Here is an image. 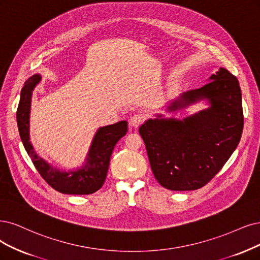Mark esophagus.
Listing matches in <instances>:
<instances>
[{"instance_id": "esophagus-1", "label": "esophagus", "mask_w": 260, "mask_h": 260, "mask_svg": "<svg viewBox=\"0 0 260 260\" xmlns=\"http://www.w3.org/2000/svg\"><path fill=\"white\" fill-rule=\"evenodd\" d=\"M145 121V115L143 114H141V113H136V114H134L133 117L129 119V125L131 126H133V127H138L139 125Z\"/></svg>"}]
</instances>
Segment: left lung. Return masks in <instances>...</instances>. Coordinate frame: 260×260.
<instances>
[{
  "instance_id": "obj_1",
  "label": "left lung",
  "mask_w": 260,
  "mask_h": 260,
  "mask_svg": "<svg viewBox=\"0 0 260 260\" xmlns=\"http://www.w3.org/2000/svg\"><path fill=\"white\" fill-rule=\"evenodd\" d=\"M210 80L184 93L168 109L201 99L210 101V108L183 121L148 120L139 127L153 175L170 190H194L208 184L241 139L244 118L237 77L220 67Z\"/></svg>"
}]
</instances>
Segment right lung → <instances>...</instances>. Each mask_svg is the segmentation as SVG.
Returning a JSON list of instances; mask_svg holds the SVG:
<instances>
[{"label":"right lung","mask_w":260,"mask_h":260,"mask_svg":"<svg viewBox=\"0 0 260 260\" xmlns=\"http://www.w3.org/2000/svg\"><path fill=\"white\" fill-rule=\"evenodd\" d=\"M41 81L40 75L28 78L21 90L20 102L17 109L18 129L24 149L42 178L53 189L62 194L89 195L99 190L106 180L111 153L117 142L126 134L127 122L121 121L101 127L93 139L88 156V164L78 171L61 172L37 156L28 136L31 96L35 85Z\"/></svg>","instance_id":"1"}]
</instances>
